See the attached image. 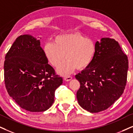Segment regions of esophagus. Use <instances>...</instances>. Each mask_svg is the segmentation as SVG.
<instances>
[{
    "label": "esophagus",
    "instance_id": "1",
    "mask_svg": "<svg viewBox=\"0 0 133 133\" xmlns=\"http://www.w3.org/2000/svg\"><path fill=\"white\" fill-rule=\"evenodd\" d=\"M72 79V77L71 76H66L64 77V80L67 82L70 81V80H71Z\"/></svg>",
    "mask_w": 133,
    "mask_h": 133
}]
</instances>
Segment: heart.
Listing matches in <instances>:
<instances>
[{
  "instance_id": "heart-1",
  "label": "heart",
  "mask_w": 133,
  "mask_h": 133,
  "mask_svg": "<svg viewBox=\"0 0 133 133\" xmlns=\"http://www.w3.org/2000/svg\"><path fill=\"white\" fill-rule=\"evenodd\" d=\"M96 46L93 40L80 33L60 35L55 38L53 43L47 42L43 53L48 63L56 68L59 74L68 75L75 69L83 70L88 68L95 58Z\"/></svg>"
}]
</instances>
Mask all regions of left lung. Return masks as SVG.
I'll return each mask as SVG.
<instances>
[{
	"instance_id": "1",
	"label": "left lung",
	"mask_w": 133,
	"mask_h": 133,
	"mask_svg": "<svg viewBox=\"0 0 133 133\" xmlns=\"http://www.w3.org/2000/svg\"><path fill=\"white\" fill-rule=\"evenodd\" d=\"M96 46L93 62L75 75L80 84L77 92L79 105L91 113L106 110L122 96L128 69V57L115 40L102 38Z\"/></svg>"
}]
</instances>
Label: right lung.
<instances>
[{
    "label": "right lung",
    "mask_w": 133,
    "mask_h": 133,
    "mask_svg": "<svg viewBox=\"0 0 133 133\" xmlns=\"http://www.w3.org/2000/svg\"><path fill=\"white\" fill-rule=\"evenodd\" d=\"M5 58V85L10 96L28 111L49 109L63 78L48 64L40 40L29 35L20 36Z\"/></svg>",
    "instance_id": "1"
}]
</instances>
